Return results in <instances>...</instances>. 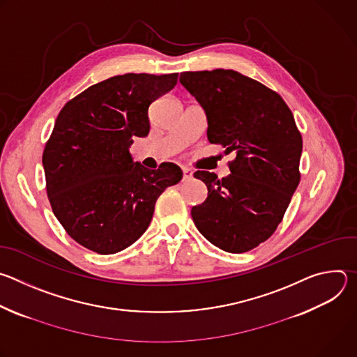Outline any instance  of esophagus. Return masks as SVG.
Listing matches in <instances>:
<instances>
[{"label":"esophagus","instance_id":"obj_1","mask_svg":"<svg viewBox=\"0 0 357 357\" xmlns=\"http://www.w3.org/2000/svg\"><path fill=\"white\" fill-rule=\"evenodd\" d=\"M182 172H183V181L192 179V176H193V172H192L189 168H182Z\"/></svg>","mask_w":357,"mask_h":357}]
</instances>
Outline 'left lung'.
Listing matches in <instances>:
<instances>
[{
	"mask_svg": "<svg viewBox=\"0 0 357 357\" xmlns=\"http://www.w3.org/2000/svg\"><path fill=\"white\" fill-rule=\"evenodd\" d=\"M181 84L208 120L211 144L234 152L230 175L196 171L208 197L193 206L197 230L227 252L266 241L281 223L299 183L302 137L281 96L236 70L183 72Z\"/></svg>",
	"mask_w": 357,
	"mask_h": 357,
	"instance_id": "left-lung-1",
	"label": "left lung"
}]
</instances>
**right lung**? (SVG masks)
<instances>
[{"label":"right lung","mask_w":357,"mask_h":357,"mask_svg":"<svg viewBox=\"0 0 357 357\" xmlns=\"http://www.w3.org/2000/svg\"><path fill=\"white\" fill-rule=\"evenodd\" d=\"M178 73H127L90 86L61 110L42 164L50 206L68 234L98 254L119 252L148 229L160 195L182 179L172 162L146 169L130 146L149 132L148 107Z\"/></svg>","instance_id":"add662e5"}]
</instances>
